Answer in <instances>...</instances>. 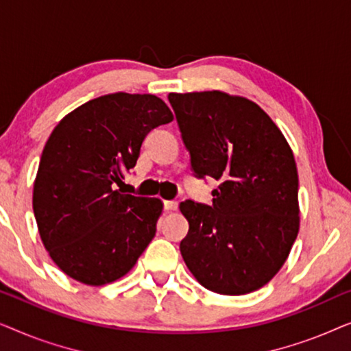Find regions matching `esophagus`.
Masks as SVG:
<instances>
[{
    "label": "esophagus",
    "mask_w": 351,
    "mask_h": 351,
    "mask_svg": "<svg viewBox=\"0 0 351 351\" xmlns=\"http://www.w3.org/2000/svg\"><path fill=\"white\" fill-rule=\"evenodd\" d=\"M177 208H179V203H177V201H165V209L167 213H174Z\"/></svg>",
    "instance_id": "1"
}]
</instances>
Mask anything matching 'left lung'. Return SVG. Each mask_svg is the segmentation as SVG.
Masks as SVG:
<instances>
[{"label": "left lung", "mask_w": 351, "mask_h": 351, "mask_svg": "<svg viewBox=\"0 0 351 351\" xmlns=\"http://www.w3.org/2000/svg\"><path fill=\"white\" fill-rule=\"evenodd\" d=\"M198 177L220 180L213 206L180 203V254L195 280L223 295L261 289L281 270L300 227L289 143L256 102L223 90L169 94Z\"/></svg>", "instance_id": "left-lung-1"}]
</instances>
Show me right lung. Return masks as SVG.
Masks as SVG:
<instances>
[{
    "instance_id": "right-lung-1",
    "label": "right lung",
    "mask_w": 351,
    "mask_h": 351,
    "mask_svg": "<svg viewBox=\"0 0 351 351\" xmlns=\"http://www.w3.org/2000/svg\"><path fill=\"white\" fill-rule=\"evenodd\" d=\"M174 114L153 94L114 93L75 108L51 132L33 184V213L52 262L104 286L132 270L156 233L160 198L113 189L143 138Z\"/></svg>"
}]
</instances>
